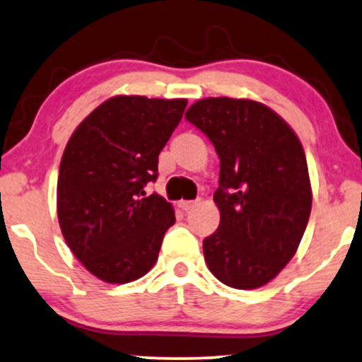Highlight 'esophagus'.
<instances>
[{"label":"esophagus","mask_w":362,"mask_h":362,"mask_svg":"<svg viewBox=\"0 0 362 362\" xmlns=\"http://www.w3.org/2000/svg\"><path fill=\"white\" fill-rule=\"evenodd\" d=\"M197 205H198V202H186V199H181V202H177V206H180L182 211L193 210V208Z\"/></svg>","instance_id":"1"}]
</instances>
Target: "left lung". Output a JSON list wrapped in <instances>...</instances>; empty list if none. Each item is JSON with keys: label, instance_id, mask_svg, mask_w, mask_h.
<instances>
[{"label": "left lung", "instance_id": "1", "mask_svg": "<svg viewBox=\"0 0 362 362\" xmlns=\"http://www.w3.org/2000/svg\"><path fill=\"white\" fill-rule=\"evenodd\" d=\"M185 117L220 159V225L203 240L208 269L237 290L264 286L295 256L312 211L298 135L269 106L245 98L198 100Z\"/></svg>", "mask_w": 362, "mask_h": 362}]
</instances>
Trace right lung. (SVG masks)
Wrapping results in <instances>:
<instances>
[{"instance_id":"add662e5","label":"right lung","mask_w":362,"mask_h":362,"mask_svg":"<svg viewBox=\"0 0 362 362\" xmlns=\"http://www.w3.org/2000/svg\"><path fill=\"white\" fill-rule=\"evenodd\" d=\"M188 101L112 96L72 132L61 159L57 216L64 239L93 276L110 284L142 278L159 257L174 208L144 186Z\"/></svg>"}]
</instances>
